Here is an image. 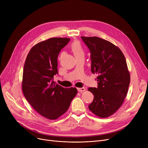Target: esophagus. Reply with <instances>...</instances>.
<instances>
[{
  "label": "esophagus",
  "mask_w": 148,
  "mask_h": 148,
  "mask_svg": "<svg viewBox=\"0 0 148 148\" xmlns=\"http://www.w3.org/2000/svg\"><path fill=\"white\" fill-rule=\"evenodd\" d=\"M77 90H78V91L80 92H83V91L86 90V89H85L84 88H77Z\"/></svg>",
  "instance_id": "34e87169"
}]
</instances>
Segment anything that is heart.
<instances>
[{"label":"heart","mask_w":148,"mask_h":148,"mask_svg":"<svg viewBox=\"0 0 148 148\" xmlns=\"http://www.w3.org/2000/svg\"><path fill=\"white\" fill-rule=\"evenodd\" d=\"M71 49L76 58L82 56L84 57V51L80 42L77 41H73L71 45Z\"/></svg>","instance_id":"heart-1"}]
</instances>
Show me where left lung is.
<instances>
[{
    "label": "left lung",
    "instance_id": "1",
    "mask_svg": "<svg viewBox=\"0 0 148 148\" xmlns=\"http://www.w3.org/2000/svg\"><path fill=\"white\" fill-rule=\"evenodd\" d=\"M91 53V71L98 74V88H89L94 95L89 110L106 118L123 104L130 82L126 59L118 47L97 36H81Z\"/></svg>",
    "mask_w": 148,
    "mask_h": 148
}]
</instances>
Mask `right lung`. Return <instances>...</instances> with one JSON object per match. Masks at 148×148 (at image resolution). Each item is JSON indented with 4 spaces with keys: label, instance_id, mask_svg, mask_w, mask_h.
Segmentation results:
<instances>
[{
    "label": "right lung",
    "instance_id": "right-lung-1",
    "mask_svg": "<svg viewBox=\"0 0 148 148\" xmlns=\"http://www.w3.org/2000/svg\"><path fill=\"white\" fill-rule=\"evenodd\" d=\"M68 38H51L33 46L23 68L22 90L34 109L45 118L55 120L68 109L77 94L75 88H64L53 82L58 57Z\"/></svg>",
    "mask_w": 148,
    "mask_h": 148
}]
</instances>
